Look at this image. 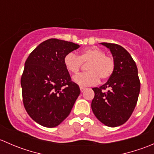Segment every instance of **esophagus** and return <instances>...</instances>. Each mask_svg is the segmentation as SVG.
<instances>
[{
	"label": "esophagus",
	"instance_id": "1",
	"mask_svg": "<svg viewBox=\"0 0 154 154\" xmlns=\"http://www.w3.org/2000/svg\"><path fill=\"white\" fill-rule=\"evenodd\" d=\"M80 91H81V92H83V91H85V90L86 89V88H85V87H80Z\"/></svg>",
	"mask_w": 154,
	"mask_h": 154
}]
</instances>
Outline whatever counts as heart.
I'll list each match as a JSON object with an SVG mask.
<instances>
[{"instance_id": "b5f03b06", "label": "heart", "mask_w": 154, "mask_h": 154, "mask_svg": "<svg viewBox=\"0 0 154 154\" xmlns=\"http://www.w3.org/2000/svg\"><path fill=\"white\" fill-rule=\"evenodd\" d=\"M83 63H88L86 66L88 71L77 74L73 78L79 86H94L98 83L100 78L107 80L114 72L113 58L106 55L104 51L98 48H86L79 56L74 52H69L63 59L65 67L71 74H77Z\"/></svg>"}]
</instances>
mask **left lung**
Instances as JSON below:
<instances>
[{
    "label": "left lung",
    "instance_id": "left-lung-1",
    "mask_svg": "<svg viewBox=\"0 0 154 154\" xmlns=\"http://www.w3.org/2000/svg\"><path fill=\"white\" fill-rule=\"evenodd\" d=\"M109 48L115 61V69L108 81L93 88V113L101 123L115 127L125 124L131 116L139 97L140 81L136 63L130 54L117 44L102 42ZM108 89L106 93L103 90Z\"/></svg>",
    "mask_w": 154,
    "mask_h": 154
}]
</instances>
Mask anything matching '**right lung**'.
<instances>
[{
  "label": "right lung",
  "mask_w": 154,
  "mask_h": 154,
  "mask_svg": "<svg viewBox=\"0 0 154 154\" xmlns=\"http://www.w3.org/2000/svg\"><path fill=\"white\" fill-rule=\"evenodd\" d=\"M80 45L50 38L29 54L21 79L23 103L31 119L45 127H55L68 115L80 90L63 63L66 54Z\"/></svg>",
  "instance_id": "add662e5"
}]
</instances>
